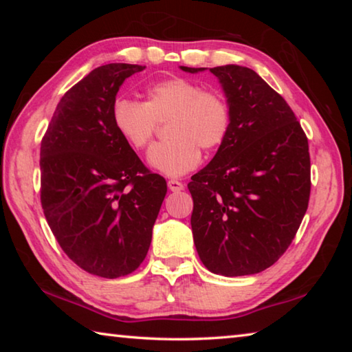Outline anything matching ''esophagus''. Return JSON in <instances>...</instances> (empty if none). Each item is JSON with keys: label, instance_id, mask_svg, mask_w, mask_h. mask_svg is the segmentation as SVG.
<instances>
[{"label": "esophagus", "instance_id": "1", "mask_svg": "<svg viewBox=\"0 0 352 352\" xmlns=\"http://www.w3.org/2000/svg\"><path fill=\"white\" fill-rule=\"evenodd\" d=\"M168 186L170 190H174V192H180V190H183V183L178 180H174V178H170V180L168 182Z\"/></svg>", "mask_w": 352, "mask_h": 352}]
</instances>
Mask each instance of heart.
Wrapping results in <instances>:
<instances>
[{
	"label": "heart",
	"instance_id": "b5f03b06",
	"mask_svg": "<svg viewBox=\"0 0 352 352\" xmlns=\"http://www.w3.org/2000/svg\"><path fill=\"white\" fill-rule=\"evenodd\" d=\"M168 141L153 146L148 163L166 175L178 177L197 168L201 151L223 146L231 129V109L220 91L200 83L170 77L147 87L144 100L116 99L111 122L121 138L136 151L153 140L158 122L168 121Z\"/></svg>",
	"mask_w": 352,
	"mask_h": 352
}]
</instances>
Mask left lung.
<instances>
[{
	"label": "left lung",
	"instance_id": "obj_1",
	"mask_svg": "<svg viewBox=\"0 0 352 352\" xmlns=\"http://www.w3.org/2000/svg\"><path fill=\"white\" fill-rule=\"evenodd\" d=\"M210 71L222 83L231 129L188 184L194 243L210 272L254 275L285 253L307 211L309 142L289 104L253 69L225 65Z\"/></svg>",
	"mask_w": 352,
	"mask_h": 352
}]
</instances>
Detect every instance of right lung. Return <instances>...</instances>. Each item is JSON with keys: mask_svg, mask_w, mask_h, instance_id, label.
<instances>
[{"mask_svg": "<svg viewBox=\"0 0 352 352\" xmlns=\"http://www.w3.org/2000/svg\"><path fill=\"white\" fill-rule=\"evenodd\" d=\"M141 65L109 63L63 94L40 147V200L65 254L91 275L119 278L144 261L168 192L111 122L122 82Z\"/></svg>", "mask_w": 352, "mask_h": 352, "instance_id": "add662e5", "label": "right lung"}]
</instances>
